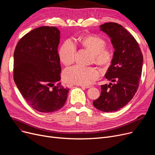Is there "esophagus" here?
<instances>
[{"label":"esophagus","instance_id":"obj_1","mask_svg":"<svg viewBox=\"0 0 155 155\" xmlns=\"http://www.w3.org/2000/svg\"><path fill=\"white\" fill-rule=\"evenodd\" d=\"M80 86L82 87V88H89L92 87V85H80Z\"/></svg>","mask_w":155,"mask_h":155}]
</instances>
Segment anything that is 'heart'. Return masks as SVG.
Here are the masks:
<instances>
[{
	"mask_svg": "<svg viewBox=\"0 0 155 155\" xmlns=\"http://www.w3.org/2000/svg\"><path fill=\"white\" fill-rule=\"evenodd\" d=\"M80 43L93 53L92 61L102 67H107L112 60V52L105 48V41L101 37L87 36L81 39ZM77 49L71 40H67L61 45L58 52L59 58L65 65L71 64L75 60ZM100 76L99 71L94 67H85L75 65L65 69L63 79L67 82L85 85L92 83Z\"/></svg>",
	"mask_w": 155,
	"mask_h": 155,
	"instance_id": "b5f03b06",
	"label": "heart"
}]
</instances>
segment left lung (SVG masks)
I'll use <instances>...</instances> for the list:
<instances>
[{
	"label": "left lung",
	"mask_w": 155,
	"mask_h": 155,
	"mask_svg": "<svg viewBox=\"0 0 155 155\" xmlns=\"http://www.w3.org/2000/svg\"><path fill=\"white\" fill-rule=\"evenodd\" d=\"M100 30L110 38L114 52L105 77L112 84L101 85V93L93 102L103 112L117 111L124 107L135 95L141 76L143 56L136 40L120 24L107 22Z\"/></svg>",
	"instance_id": "1"
}]
</instances>
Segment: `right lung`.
Wrapping results in <instances>:
<instances>
[{"mask_svg": "<svg viewBox=\"0 0 155 155\" xmlns=\"http://www.w3.org/2000/svg\"><path fill=\"white\" fill-rule=\"evenodd\" d=\"M60 39L57 28L39 27L24 35L14 53V82L27 103L41 112L61 109L70 90L59 82Z\"/></svg>", "mask_w": 155, "mask_h": 155, "instance_id": "right-lung-1", "label": "right lung"}]
</instances>
